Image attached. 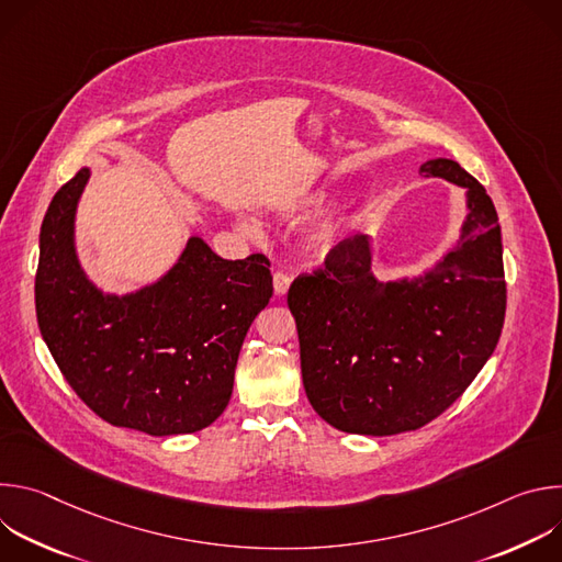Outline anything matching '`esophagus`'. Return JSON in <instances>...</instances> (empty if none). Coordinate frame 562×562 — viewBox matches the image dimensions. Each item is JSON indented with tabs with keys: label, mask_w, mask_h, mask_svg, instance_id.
Segmentation results:
<instances>
[{
	"label": "esophagus",
	"mask_w": 562,
	"mask_h": 562,
	"mask_svg": "<svg viewBox=\"0 0 562 562\" xmlns=\"http://www.w3.org/2000/svg\"><path fill=\"white\" fill-rule=\"evenodd\" d=\"M289 286H291L289 273L276 271V273H273V289H276V293H278V295H284V293L289 291Z\"/></svg>",
	"instance_id": "esophagus-1"
}]
</instances>
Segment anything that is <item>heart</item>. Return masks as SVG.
<instances>
[{
    "label": "heart",
    "instance_id": "heart-1",
    "mask_svg": "<svg viewBox=\"0 0 562 562\" xmlns=\"http://www.w3.org/2000/svg\"><path fill=\"white\" fill-rule=\"evenodd\" d=\"M331 228L329 226H319V228H315L313 231V245L315 247H319V249H325V247H329V243H331Z\"/></svg>",
    "mask_w": 562,
    "mask_h": 562
}]
</instances>
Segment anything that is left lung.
<instances>
[{
	"label": "left lung",
	"instance_id": "1",
	"mask_svg": "<svg viewBox=\"0 0 562 562\" xmlns=\"http://www.w3.org/2000/svg\"><path fill=\"white\" fill-rule=\"evenodd\" d=\"M420 173L467 189L460 243L434 271L380 282L369 237L351 235L286 293L308 403L347 434L425 427L464 393L503 331L507 284L492 198L453 159H429Z\"/></svg>",
	"mask_w": 562,
	"mask_h": 562
}]
</instances>
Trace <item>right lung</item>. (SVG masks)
Segmentation results:
<instances>
[{
    "mask_svg": "<svg viewBox=\"0 0 562 562\" xmlns=\"http://www.w3.org/2000/svg\"><path fill=\"white\" fill-rule=\"evenodd\" d=\"M91 171L53 198L40 233L35 311L70 389L102 420L148 436L193 434L226 409L239 349L273 295L262 254L222 260L191 237L159 282L117 297L95 289L72 247Z\"/></svg>",
    "mask_w": 562,
    "mask_h": 562,
    "instance_id": "1",
    "label": "right lung"
}]
</instances>
